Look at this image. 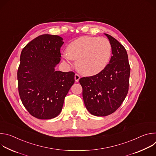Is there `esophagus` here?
Returning a JSON list of instances; mask_svg holds the SVG:
<instances>
[{
  "mask_svg": "<svg viewBox=\"0 0 156 156\" xmlns=\"http://www.w3.org/2000/svg\"><path fill=\"white\" fill-rule=\"evenodd\" d=\"M80 79V76H79V75L75 74V82H78Z\"/></svg>",
  "mask_w": 156,
  "mask_h": 156,
  "instance_id": "esophagus-1",
  "label": "esophagus"
}]
</instances>
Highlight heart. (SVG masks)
Segmentation results:
<instances>
[{
	"mask_svg": "<svg viewBox=\"0 0 156 156\" xmlns=\"http://www.w3.org/2000/svg\"><path fill=\"white\" fill-rule=\"evenodd\" d=\"M66 52L62 55L66 65L71 66L73 60H75L80 73L92 76L101 72L108 65L112 55V46L105 37L82 36L71 42Z\"/></svg>",
	"mask_w": 156,
	"mask_h": 156,
	"instance_id": "obj_1",
	"label": "heart"
}]
</instances>
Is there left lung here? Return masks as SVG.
Returning <instances> with one entry per match:
<instances>
[{"label":"left lung","instance_id":"obj_1","mask_svg":"<svg viewBox=\"0 0 156 156\" xmlns=\"http://www.w3.org/2000/svg\"><path fill=\"white\" fill-rule=\"evenodd\" d=\"M104 34L112 46V56L109 63L99 73L79 80L86 108L98 117L112 114L121 105L128 91L130 75L126 49L116 39Z\"/></svg>","mask_w":156,"mask_h":156}]
</instances>
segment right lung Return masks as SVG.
<instances>
[{
    "label": "right lung",
    "instance_id": "right-lung-1",
    "mask_svg": "<svg viewBox=\"0 0 156 156\" xmlns=\"http://www.w3.org/2000/svg\"><path fill=\"white\" fill-rule=\"evenodd\" d=\"M64 42L57 35L42 34L23 49L17 72L22 103L33 117L51 119L62 111L64 99L75 83L72 72L56 71Z\"/></svg>",
    "mask_w": 156,
    "mask_h": 156
}]
</instances>
